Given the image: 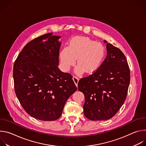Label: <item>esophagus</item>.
Instances as JSON below:
<instances>
[{
  "mask_svg": "<svg viewBox=\"0 0 146 146\" xmlns=\"http://www.w3.org/2000/svg\"><path fill=\"white\" fill-rule=\"evenodd\" d=\"M73 81H74V82L75 85L76 86V87H77V84H78V82L79 79H78L77 77H76V76H73Z\"/></svg>",
  "mask_w": 146,
  "mask_h": 146,
  "instance_id": "34e87169",
  "label": "esophagus"
}]
</instances>
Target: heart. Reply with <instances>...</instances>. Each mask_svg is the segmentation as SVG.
<instances>
[{
	"label": "heart",
	"instance_id": "b5f03b06",
	"mask_svg": "<svg viewBox=\"0 0 146 146\" xmlns=\"http://www.w3.org/2000/svg\"><path fill=\"white\" fill-rule=\"evenodd\" d=\"M106 55V48L100 42H96L88 37L76 36L60 52L61 65L65 70H69L75 64L77 66L75 72L80 74L85 72L92 73L101 66Z\"/></svg>",
	"mask_w": 146,
	"mask_h": 146
}]
</instances>
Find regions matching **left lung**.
I'll return each mask as SVG.
<instances>
[{
    "label": "left lung",
    "mask_w": 146,
    "mask_h": 146,
    "mask_svg": "<svg viewBox=\"0 0 146 146\" xmlns=\"http://www.w3.org/2000/svg\"><path fill=\"white\" fill-rule=\"evenodd\" d=\"M107 56L92 74L81 78L78 90L85 96L84 115L92 121L107 120L119 110L128 93L130 71L125 56L104 40Z\"/></svg>",
    "instance_id": "1"
}]
</instances>
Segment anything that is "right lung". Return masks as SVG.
<instances>
[{
  "mask_svg": "<svg viewBox=\"0 0 146 146\" xmlns=\"http://www.w3.org/2000/svg\"><path fill=\"white\" fill-rule=\"evenodd\" d=\"M60 37L50 33L33 39L14 65L16 95L24 110L39 120L58 119L66 100L77 90L72 75L58 67Z\"/></svg>",
  "mask_w": 146,
  "mask_h": 146,
  "instance_id": "right-lung-1",
  "label": "right lung"
}]
</instances>
